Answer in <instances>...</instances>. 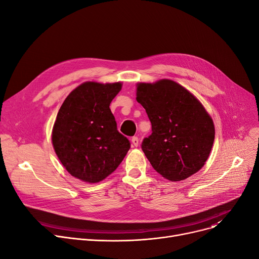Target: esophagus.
<instances>
[{
    "instance_id": "34e87169",
    "label": "esophagus",
    "mask_w": 259,
    "mask_h": 259,
    "mask_svg": "<svg viewBox=\"0 0 259 259\" xmlns=\"http://www.w3.org/2000/svg\"><path fill=\"white\" fill-rule=\"evenodd\" d=\"M131 142H132V145H133V146H135V147H138V146H139V144H140V142H139V138H138V137H133V138H132V140H131Z\"/></svg>"
}]
</instances>
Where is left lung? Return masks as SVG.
<instances>
[{
  "label": "left lung",
  "mask_w": 259,
  "mask_h": 259,
  "mask_svg": "<svg viewBox=\"0 0 259 259\" xmlns=\"http://www.w3.org/2000/svg\"><path fill=\"white\" fill-rule=\"evenodd\" d=\"M137 100L151 121L152 133L141 148L154 170L172 182L200 170L211 152L215 130L199 101L170 79L139 84Z\"/></svg>",
  "instance_id": "8db88e82"
}]
</instances>
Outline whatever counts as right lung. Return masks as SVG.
I'll return each mask as SVG.
<instances>
[{
    "label": "right lung",
    "instance_id": "1",
    "mask_svg": "<svg viewBox=\"0 0 259 259\" xmlns=\"http://www.w3.org/2000/svg\"><path fill=\"white\" fill-rule=\"evenodd\" d=\"M120 83L87 81L64 101L52 130V144L59 159L74 178L99 183L111 174L130 149L118 132L110 103Z\"/></svg>",
    "mask_w": 259,
    "mask_h": 259
}]
</instances>
